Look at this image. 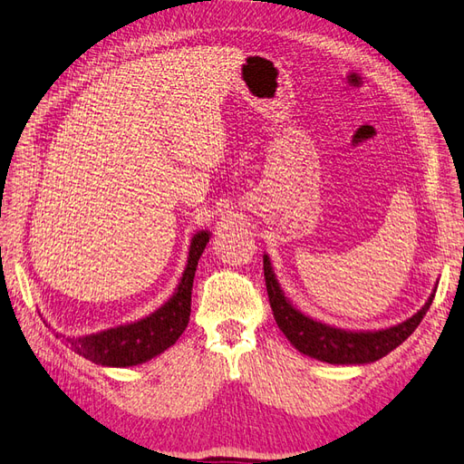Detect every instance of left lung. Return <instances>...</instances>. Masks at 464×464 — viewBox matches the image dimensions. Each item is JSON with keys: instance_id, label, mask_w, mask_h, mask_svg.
<instances>
[{"instance_id": "left-lung-1", "label": "left lung", "mask_w": 464, "mask_h": 464, "mask_svg": "<svg viewBox=\"0 0 464 464\" xmlns=\"http://www.w3.org/2000/svg\"><path fill=\"white\" fill-rule=\"evenodd\" d=\"M263 273H266L267 295L275 322H277L286 340L300 353L330 362V365H365V362H374L391 353L392 349L404 343L414 334V330L423 320L425 312L430 310L437 291L435 285L433 293L414 316H410L396 325H391V328L345 330L312 318L304 314L303 310H298L291 303V298L285 296L267 254H263Z\"/></svg>"}]
</instances>
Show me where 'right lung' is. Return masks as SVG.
Instances as JSON below:
<instances>
[{
    "label": "right lung",
    "instance_id": "add662e5",
    "mask_svg": "<svg viewBox=\"0 0 464 464\" xmlns=\"http://www.w3.org/2000/svg\"><path fill=\"white\" fill-rule=\"evenodd\" d=\"M208 240V230H198L193 234L178 286H175L173 295L166 303L156 308L152 314L115 325V328H107L103 332L80 337L60 334V337L72 347V352L102 367H134L164 353L166 349L179 340V335L189 324L197 263L201 259Z\"/></svg>",
    "mask_w": 464,
    "mask_h": 464
}]
</instances>
